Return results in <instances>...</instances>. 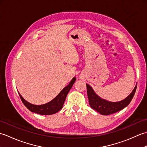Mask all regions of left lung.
<instances>
[{
  "mask_svg": "<svg viewBox=\"0 0 147 147\" xmlns=\"http://www.w3.org/2000/svg\"><path fill=\"white\" fill-rule=\"evenodd\" d=\"M86 88L90 107L102 115H109L122 110L129 105L135 93L136 85L133 92L126 98L116 102H109L101 98L96 94L92 86L88 84H86Z\"/></svg>",
  "mask_w": 147,
  "mask_h": 147,
  "instance_id": "8db88e82",
  "label": "left lung"
}]
</instances>
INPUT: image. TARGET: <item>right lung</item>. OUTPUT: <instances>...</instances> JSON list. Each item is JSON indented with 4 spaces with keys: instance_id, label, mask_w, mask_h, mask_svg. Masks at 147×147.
<instances>
[{
    "instance_id": "1",
    "label": "right lung",
    "mask_w": 147,
    "mask_h": 147,
    "mask_svg": "<svg viewBox=\"0 0 147 147\" xmlns=\"http://www.w3.org/2000/svg\"><path fill=\"white\" fill-rule=\"evenodd\" d=\"M76 78L74 77L72 80L69 83V85L62 89V91L59 93L57 96L47 104L43 105H33L27 102L26 100L23 98L20 93L19 95L21 98V101L23 102V104L29 109L30 111L33 112H35L36 114L40 115H51L57 113L62 108L64 105L65 98L67 95L68 92H69L71 87L73 86L74 83L76 81Z\"/></svg>"
}]
</instances>
